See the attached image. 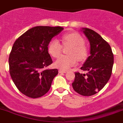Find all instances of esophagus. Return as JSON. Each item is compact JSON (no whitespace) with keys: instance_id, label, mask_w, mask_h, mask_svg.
<instances>
[{"instance_id":"1","label":"esophagus","mask_w":123,"mask_h":123,"mask_svg":"<svg viewBox=\"0 0 123 123\" xmlns=\"http://www.w3.org/2000/svg\"><path fill=\"white\" fill-rule=\"evenodd\" d=\"M59 73H66L67 71L66 70H62V69H60V70H59Z\"/></svg>"}]
</instances>
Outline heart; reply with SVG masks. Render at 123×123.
I'll list each match as a JSON object with an SVG mask.
<instances>
[{
    "label": "heart",
    "mask_w": 123,
    "mask_h": 123,
    "mask_svg": "<svg viewBox=\"0 0 123 123\" xmlns=\"http://www.w3.org/2000/svg\"><path fill=\"white\" fill-rule=\"evenodd\" d=\"M63 44L71 45L69 51V55H61L55 61L56 68L61 69H68L77 63V59L80 61L86 59L88 54L87 47L84 45V39L82 36L76 33H69L62 37ZM48 51L53 57H57L62 51V45L57 39H53L49 43Z\"/></svg>",
    "instance_id": "obj_1"
}]
</instances>
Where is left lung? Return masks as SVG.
I'll return each mask as SVG.
<instances>
[{
    "label": "left lung",
    "mask_w": 123,
    "mask_h": 123,
    "mask_svg": "<svg viewBox=\"0 0 123 123\" xmlns=\"http://www.w3.org/2000/svg\"><path fill=\"white\" fill-rule=\"evenodd\" d=\"M82 31L90 45V55L80 68L87 73L75 72L72 85L81 95L92 96L100 91L110 79L114 57L110 44L99 34L87 28H82Z\"/></svg>",
    "instance_id": "8db88e82"
}]
</instances>
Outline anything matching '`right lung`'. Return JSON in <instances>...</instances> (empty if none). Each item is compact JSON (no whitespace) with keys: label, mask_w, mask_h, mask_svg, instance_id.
Masks as SVG:
<instances>
[{"label":"right lung","mask_w":123,"mask_h":123,"mask_svg":"<svg viewBox=\"0 0 123 123\" xmlns=\"http://www.w3.org/2000/svg\"><path fill=\"white\" fill-rule=\"evenodd\" d=\"M63 30L60 26H35L15 41L8 59L9 71L16 87L25 95L39 98L51 88L58 70L45 69L53 63L48 46Z\"/></svg>","instance_id":"obj_1"}]
</instances>
